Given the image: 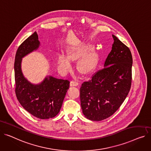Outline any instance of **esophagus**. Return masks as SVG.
I'll return each mask as SVG.
<instances>
[{"label":"esophagus","mask_w":151,"mask_h":151,"mask_svg":"<svg viewBox=\"0 0 151 151\" xmlns=\"http://www.w3.org/2000/svg\"><path fill=\"white\" fill-rule=\"evenodd\" d=\"M78 84H79V83L78 81H73V80L70 82V86H77Z\"/></svg>","instance_id":"esophagus-1"}]
</instances>
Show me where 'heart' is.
<instances>
[{"label":"heart","mask_w":151,"mask_h":151,"mask_svg":"<svg viewBox=\"0 0 151 151\" xmlns=\"http://www.w3.org/2000/svg\"><path fill=\"white\" fill-rule=\"evenodd\" d=\"M90 47H85L79 49H70L68 56L59 53L57 56V63L59 66L65 71H68L72 68L71 60H75L83 56L89 49ZM98 59V54L95 50H92L80 61L79 68L83 72H88L95 65Z\"/></svg>","instance_id":"obj_1"}]
</instances>
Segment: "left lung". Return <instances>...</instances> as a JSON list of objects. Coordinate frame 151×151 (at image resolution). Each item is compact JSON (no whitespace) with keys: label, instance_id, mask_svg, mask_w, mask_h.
Listing matches in <instances>:
<instances>
[{"label":"left lung","instance_id":"8db88e82","mask_svg":"<svg viewBox=\"0 0 151 151\" xmlns=\"http://www.w3.org/2000/svg\"><path fill=\"white\" fill-rule=\"evenodd\" d=\"M114 44L104 68L80 88L83 113L92 121H101L121 106L131 87L132 56L129 48L114 35Z\"/></svg>","mask_w":151,"mask_h":151}]
</instances>
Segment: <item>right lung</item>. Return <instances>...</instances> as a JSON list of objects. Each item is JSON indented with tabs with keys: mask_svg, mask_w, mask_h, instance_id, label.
<instances>
[{
	"mask_svg": "<svg viewBox=\"0 0 151 151\" xmlns=\"http://www.w3.org/2000/svg\"><path fill=\"white\" fill-rule=\"evenodd\" d=\"M39 45L35 32L19 47L14 61L15 92L19 102L27 112L43 119L53 118L59 112L70 81L48 76L40 84H33L24 77L21 70L22 58Z\"/></svg>",
	"mask_w": 151,
	"mask_h": 151,
	"instance_id": "right-lung-1",
	"label": "right lung"
}]
</instances>
